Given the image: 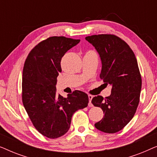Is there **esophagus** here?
Wrapping results in <instances>:
<instances>
[{
  "label": "esophagus",
  "mask_w": 157,
  "mask_h": 157,
  "mask_svg": "<svg viewBox=\"0 0 157 157\" xmlns=\"http://www.w3.org/2000/svg\"><path fill=\"white\" fill-rule=\"evenodd\" d=\"M93 98V96L92 95H89V107H92L93 106V104H91V100Z\"/></svg>",
  "instance_id": "esophagus-1"
}]
</instances>
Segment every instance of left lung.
Listing matches in <instances>:
<instances>
[{
  "instance_id": "obj_1",
  "label": "left lung",
  "mask_w": 157,
  "mask_h": 157,
  "mask_svg": "<svg viewBox=\"0 0 157 157\" xmlns=\"http://www.w3.org/2000/svg\"><path fill=\"white\" fill-rule=\"evenodd\" d=\"M95 47L101 61L100 78L112 87L111 94L92 98L94 106L101 108L104 117L95 124L103 132L113 134L121 130L134 117L141 89V76L134 52L126 43L111 34L86 37Z\"/></svg>"
}]
</instances>
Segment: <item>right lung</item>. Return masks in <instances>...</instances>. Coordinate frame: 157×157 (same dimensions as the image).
I'll list each match as a JSON object with an SVG mask.
<instances>
[{
  "mask_svg": "<svg viewBox=\"0 0 157 157\" xmlns=\"http://www.w3.org/2000/svg\"><path fill=\"white\" fill-rule=\"evenodd\" d=\"M79 39L52 36L34 47L25 59L23 70L22 101L34 127L44 136L56 139L70 128L71 118L88 106L89 97L76 90L64 98L56 94L61 61Z\"/></svg>",
  "mask_w": 157,
  "mask_h": 157,
  "instance_id": "obj_1",
  "label": "right lung"
}]
</instances>
